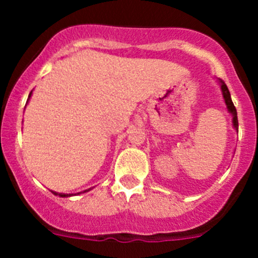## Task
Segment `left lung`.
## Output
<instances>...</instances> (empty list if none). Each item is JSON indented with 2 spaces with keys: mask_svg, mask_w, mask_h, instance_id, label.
<instances>
[{
  "mask_svg": "<svg viewBox=\"0 0 258 258\" xmlns=\"http://www.w3.org/2000/svg\"><path fill=\"white\" fill-rule=\"evenodd\" d=\"M221 89H222V94H223V98H225V103H226L227 106V109H229L230 112H231V115L234 116L232 117V122H234V126L238 129V115H236V108L235 106H234V103H232L231 101V95H230V92L229 89H227L226 84L223 83V80H221Z\"/></svg>",
  "mask_w": 258,
  "mask_h": 258,
  "instance_id": "1",
  "label": "left lung"
}]
</instances>
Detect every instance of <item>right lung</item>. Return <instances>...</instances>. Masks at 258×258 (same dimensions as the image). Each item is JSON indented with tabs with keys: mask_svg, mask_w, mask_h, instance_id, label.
<instances>
[{
	"mask_svg": "<svg viewBox=\"0 0 258 258\" xmlns=\"http://www.w3.org/2000/svg\"><path fill=\"white\" fill-rule=\"evenodd\" d=\"M29 97H31V94H29ZM54 194H55V195H59V197H61V198L70 197V195H68V194H56V192H54Z\"/></svg>",
	"mask_w": 258,
	"mask_h": 258,
	"instance_id": "right-lung-1",
	"label": "right lung"
}]
</instances>
